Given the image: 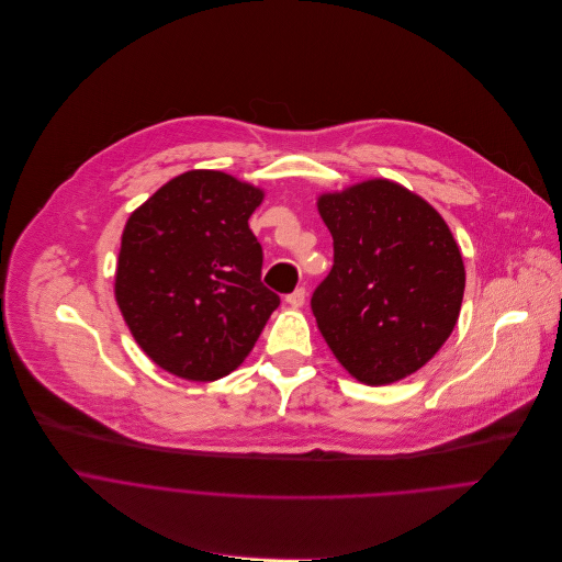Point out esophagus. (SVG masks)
<instances>
[{
	"label": "esophagus",
	"instance_id": "esophagus-1",
	"mask_svg": "<svg viewBox=\"0 0 562 562\" xmlns=\"http://www.w3.org/2000/svg\"><path fill=\"white\" fill-rule=\"evenodd\" d=\"M285 303H288L290 307H301V305L305 303V288H296L292 294H288V296H285Z\"/></svg>",
	"mask_w": 562,
	"mask_h": 562
}]
</instances>
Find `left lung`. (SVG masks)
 <instances>
[{
	"label": "left lung",
	"mask_w": 562,
	"mask_h": 562,
	"mask_svg": "<svg viewBox=\"0 0 562 562\" xmlns=\"http://www.w3.org/2000/svg\"><path fill=\"white\" fill-rule=\"evenodd\" d=\"M334 266L312 312L339 363L368 385L420 370L459 321L465 266L442 216L390 179L325 192Z\"/></svg>",
	"instance_id": "1"
}]
</instances>
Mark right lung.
<instances>
[{
    "label": "right lung",
    "instance_id": "1",
    "mask_svg": "<svg viewBox=\"0 0 562 562\" xmlns=\"http://www.w3.org/2000/svg\"><path fill=\"white\" fill-rule=\"evenodd\" d=\"M261 201V188L233 175L190 170L126 221L115 299L139 348L166 372L188 381L231 374L279 307L248 226Z\"/></svg>",
    "mask_w": 562,
    "mask_h": 562
}]
</instances>
